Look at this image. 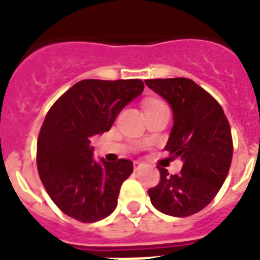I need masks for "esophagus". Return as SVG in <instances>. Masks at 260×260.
I'll return each mask as SVG.
<instances>
[{
  "instance_id": "obj_1",
  "label": "esophagus",
  "mask_w": 260,
  "mask_h": 260,
  "mask_svg": "<svg viewBox=\"0 0 260 260\" xmlns=\"http://www.w3.org/2000/svg\"><path fill=\"white\" fill-rule=\"evenodd\" d=\"M134 166H135V169H136V170H138V169H140V167L144 166V163L140 162V160H136V162L134 163Z\"/></svg>"
}]
</instances>
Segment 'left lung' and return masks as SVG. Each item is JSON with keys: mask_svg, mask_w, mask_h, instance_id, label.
<instances>
[{"mask_svg": "<svg viewBox=\"0 0 260 260\" xmlns=\"http://www.w3.org/2000/svg\"><path fill=\"white\" fill-rule=\"evenodd\" d=\"M146 85L173 110L165 150L183 163L174 175L156 166L160 181L148 190L151 204L165 214L187 217L210 204L228 175L234 152L230 122L220 104L191 79H147Z\"/></svg>", "mask_w": 260, "mask_h": 260, "instance_id": "1", "label": "left lung"}]
</instances>
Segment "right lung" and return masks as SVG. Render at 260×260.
<instances>
[{
    "mask_svg": "<svg viewBox=\"0 0 260 260\" xmlns=\"http://www.w3.org/2000/svg\"><path fill=\"white\" fill-rule=\"evenodd\" d=\"M143 89L140 79H83L47 113L38 139V170L48 196L64 214L95 222L116 209L121 183L132 174L134 163L95 160L90 140L109 131Z\"/></svg>",
    "mask_w": 260,
    "mask_h": 260,
    "instance_id": "right-lung-1",
    "label": "right lung"
}]
</instances>
